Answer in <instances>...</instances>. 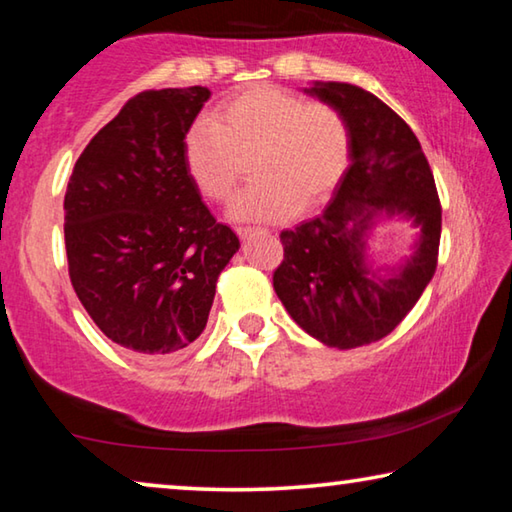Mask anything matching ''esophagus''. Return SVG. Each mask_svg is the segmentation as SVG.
<instances>
[{"mask_svg":"<svg viewBox=\"0 0 512 512\" xmlns=\"http://www.w3.org/2000/svg\"><path fill=\"white\" fill-rule=\"evenodd\" d=\"M250 232H257V228H237V235L244 237V239L250 235Z\"/></svg>","mask_w":512,"mask_h":512,"instance_id":"1","label":"esophagus"}]
</instances>
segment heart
<instances>
[{
    "label": "heart",
    "mask_w": 512,
    "mask_h": 512,
    "mask_svg": "<svg viewBox=\"0 0 512 512\" xmlns=\"http://www.w3.org/2000/svg\"><path fill=\"white\" fill-rule=\"evenodd\" d=\"M185 167L198 192L225 203L253 158L246 187L230 205L239 221H280L323 205L350 164V131L339 110L280 85H253L223 101L185 137Z\"/></svg>",
    "instance_id": "heart-1"
}]
</instances>
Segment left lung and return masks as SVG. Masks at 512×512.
Here are the masks:
<instances>
[{
	"label": "left lung",
	"mask_w": 512,
	"mask_h": 512,
	"mask_svg": "<svg viewBox=\"0 0 512 512\" xmlns=\"http://www.w3.org/2000/svg\"><path fill=\"white\" fill-rule=\"evenodd\" d=\"M307 92L343 115L352 162L323 214L280 232L284 259L273 289L309 336L329 348H361L391 334L427 289L443 207L427 155L395 110L350 83H316ZM393 213L419 225V246L397 276L375 274L362 253L367 230Z\"/></svg>",
	"instance_id": "8db88e82"
}]
</instances>
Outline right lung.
Masks as SVG:
<instances>
[{"instance_id":"add662e5","label":"right lung","mask_w":512,"mask_h":512,"mask_svg":"<svg viewBox=\"0 0 512 512\" xmlns=\"http://www.w3.org/2000/svg\"><path fill=\"white\" fill-rule=\"evenodd\" d=\"M210 90H144L76 160L65 192L69 280L110 341L167 359L207 325L239 239L201 201L185 137Z\"/></svg>"}]
</instances>
